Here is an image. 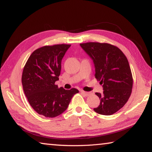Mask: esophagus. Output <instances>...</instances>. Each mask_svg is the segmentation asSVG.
<instances>
[{"label":"esophagus","instance_id":"34e87169","mask_svg":"<svg viewBox=\"0 0 152 152\" xmlns=\"http://www.w3.org/2000/svg\"><path fill=\"white\" fill-rule=\"evenodd\" d=\"M81 93L82 94H84V95H85L86 96H89V95H91V92H85V91H81Z\"/></svg>","mask_w":152,"mask_h":152}]
</instances>
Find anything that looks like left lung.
<instances>
[{
	"instance_id": "1",
	"label": "left lung",
	"mask_w": 152,
	"mask_h": 152,
	"mask_svg": "<svg viewBox=\"0 0 152 152\" xmlns=\"http://www.w3.org/2000/svg\"><path fill=\"white\" fill-rule=\"evenodd\" d=\"M80 45L94 64L95 78L102 84L103 93L96 92L101 102L94 110L99 114L111 115L124 106L132 94L133 77L124 53L107 43L88 42Z\"/></svg>"
}]
</instances>
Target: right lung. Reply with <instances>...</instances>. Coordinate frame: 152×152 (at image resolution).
<instances>
[{
  "label": "right lung",
  "instance_id": "obj_1",
  "mask_svg": "<svg viewBox=\"0 0 152 152\" xmlns=\"http://www.w3.org/2000/svg\"><path fill=\"white\" fill-rule=\"evenodd\" d=\"M71 45H45L35 50L23 68L22 84L29 104L38 114L56 117L65 111L72 98L79 92L76 88H59L61 62Z\"/></svg>",
  "mask_w": 152,
  "mask_h": 152
}]
</instances>
